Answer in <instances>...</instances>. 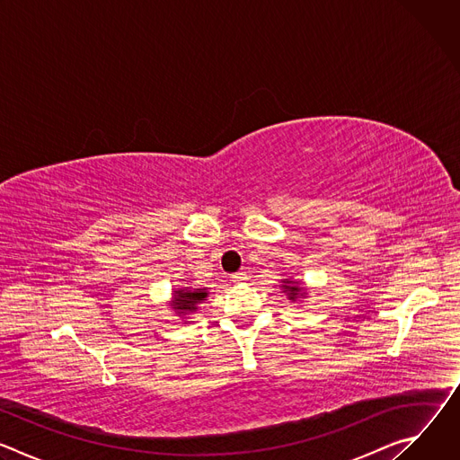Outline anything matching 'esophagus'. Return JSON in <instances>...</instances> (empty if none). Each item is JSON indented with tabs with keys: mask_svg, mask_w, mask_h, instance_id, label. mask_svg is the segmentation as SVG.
<instances>
[{
	"mask_svg": "<svg viewBox=\"0 0 460 460\" xmlns=\"http://www.w3.org/2000/svg\"><path fill=\"white\" fill-rule=\"evenodd\" d=\"M231 279H233V282L242 284V282H245V280H247V273H245V271H238V273H234Z\"/></svg>",
	"mask_w": 460,
	"mask_h": 460,
	"instance_id": "esophagus-1",
	"label": "esophagus"
}]
</instances>
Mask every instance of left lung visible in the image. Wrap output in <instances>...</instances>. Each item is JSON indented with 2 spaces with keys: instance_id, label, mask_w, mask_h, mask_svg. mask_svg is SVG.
I'll return each instance as SVG.
<instances>
[{
  "instance_id": "left-lung-1",
  "label": "left lung",
  "mask_w": 460,
  "mask_h": 460,
  "mask_svg": "<svg viewBox=\"0 0 460 460\" xmlns=\"http://www.w3.org/2000/svg\"><path fill=\"white\" fill-rule=\"evenodd\" d=\"M280 288L282 293H286L289 302H298V300H305L307 298V289L304 288V282L295 280L293 277H286L280 280Z\"/></svg>"
}]
</instances>
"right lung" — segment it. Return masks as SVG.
Returning <instances> with one entry per match:
<instances>
[{
    "mask_svg": "<svg viewBox=\"0 0 460 460\" xmlns=\"http://www.w3.org/2000/svg\"><path fill=\"white\" fill-rule=\"evenodd\" d=\"M208 296H209V288H190V286L178 288L172 291V298L169 305L172 313L187 323L190 314L199 311V305L204 300H208Z\"/></svg>",
    "mask_w": 460,
    "mask_h": 460,
    "instance_id": "1",
    "label": "right lung"
}]
</instances>
